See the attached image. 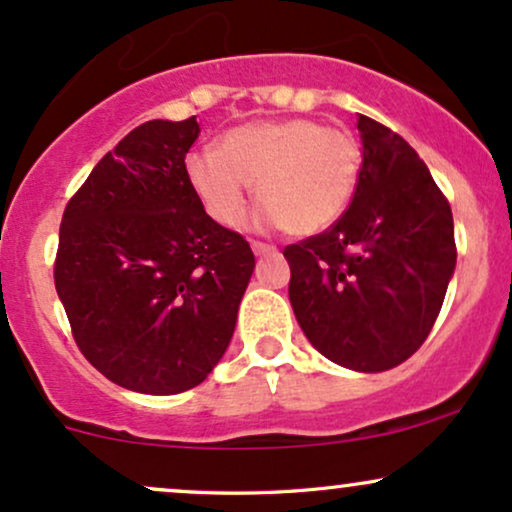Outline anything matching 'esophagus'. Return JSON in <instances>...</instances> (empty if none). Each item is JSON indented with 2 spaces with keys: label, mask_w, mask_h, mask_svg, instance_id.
<instances>
[{
  "label": "esophagus",
  "mask_w": 512,
  "mask_h": 512,
  "mask_svg": "<svg viewBox=\"0 0 512 512\" xmlns=\"http://www.w3.org/2000/svg\"><path fill=\"white\" fill-rule=\"evenodd\" d=\"M250 248H252V252H255V255H260V257H262V255H274V252H276L274 245L260 243V240H252Z\"/></svg>",
  "instance_id": "obj_1"
}]
</instances>
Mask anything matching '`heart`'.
<instances>
[{
	"label": "heart",
	"instance_id": "b5f03b06",
	"mask_svg": "<svg viewBox=\"0 0 512 512\" xmlns=\"http://www.w3.org/2000/svg\"><path fill=\"white\" fill-rule=\"evenodd\" d=\"M361 168V144L349 129L308 117L240 125L223 134L216 151L185 158V178L219 226H238L255 182L262 219L289 236L330 228L349 209Z\"/></svg>",
	"mask_w": 512,
	"mask_h": 512
}]
</instances>
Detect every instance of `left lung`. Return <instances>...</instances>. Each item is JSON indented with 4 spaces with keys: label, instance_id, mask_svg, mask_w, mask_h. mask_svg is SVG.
Here are the masks:
<instances>
[{
    "label": "left lung",
    "instance_id": "obj_1",
    "mask_svg": "<svg viewBox=\"0 0 512 512\" xmlns=\"http://www.w3.org/2000/svg\"><path fill=\"white\" fill-rule=\"evenodd\" d=\"M363 168L330 231L289 245V298L322 356L358 373L399 366L426 342L455 272L452 211L411 146L358 115Z\"/></svg>",
    "mask_w": 512,
    "mask_h": 512
}]
</instances>
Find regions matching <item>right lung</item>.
<instances>
[{
	"label": "right lung",
	"instance_id": "1",
	"mask_svg": "<svg viewBox=\"0 0 512 512\" xmlns=\"http://www.w3.org/2000/svg\"><path fill=\"white\" fill-rule=\"evenodd\" d=\"M195 117L127 134L69 199L55 289L81 354L115 385L178 395L226 354L255 269L250 243L185 178Z\"/></svg>",
	"mask_w": 512,
	"mask_h": 512
}]
</instances>
